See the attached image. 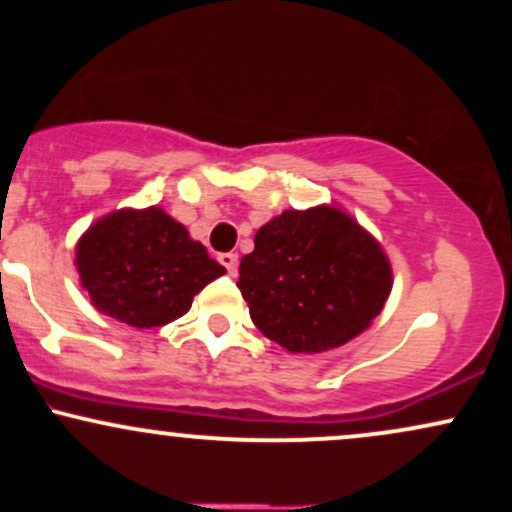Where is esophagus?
<instances>
[{"label":"esophagus","instance_id":"1","mask_svg":"<svg viewBox=\"0 0 512 512\" xmlns=\"http://www.w3.org/2000/svg\"><path fill=\"white\" fill-rule=\"evenodd\" d=\"M219 262L226 267V272L231 276L238 274V255L236 252H223V255H219Z\"/></svg>","mask_w":512,"mask_h":512}]
</instances>
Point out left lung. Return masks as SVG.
I'll return each instance as SVG.
<instances>
[{"instance_id": "8db88e82", "label": "left lung", "mask_w": 512, "mask_h": 512, "mask_svg": "<svg viewBox=\"0 0 512 512\" xmlns=\"http://www.w3.org/2000/svg\"><path fill=\"white\" fill-rule=\"evenodd\" d=\"M238 289L264 337L322 354L368 330L392 291L383 245L337 204L286 209L255 233Z\"/></svg>"}]
</instances>
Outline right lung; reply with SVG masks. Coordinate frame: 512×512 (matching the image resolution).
I'll return each mask as SVG.
<instances>
[{
    "label": "right lung",
    "instance_id": "add662e5",
    "mask_svg": "<svg viewBox=\"0 0 512 512\" xmlns=\"http://www.w3.org/2000/svg\"><path fill=\"white\" fill-rule=\"evenodd\" d=\"M76 272L98 313L137 330L178 320L226 269L161 207L117 209L76 243Z\"/></svg>",
    "mask_w": 512,
    "mask_h": 512
}]
</instances>
